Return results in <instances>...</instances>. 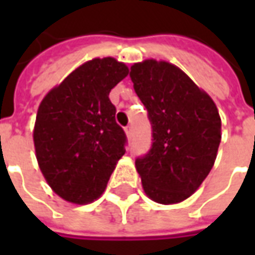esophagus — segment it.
I'll use <instances>...</instances> for the list:
<instances>
[{
	"instance_id": "obj_1",
	"label": "esophagus",
	"mask_w": 255,
	"mask_h": 255,
	"mask_svg": "<svg viewBox=\"0 0 255 255\" xmlns=\"http://www.w3.org/2000/svg\"><path fill=\"white\" fill-rule=\"evenodd\" d=\"M124 131H126V135H127L128 139L132 136V128H131V126H128V127L124 128Z\"/></svg>"
}]
</instances>
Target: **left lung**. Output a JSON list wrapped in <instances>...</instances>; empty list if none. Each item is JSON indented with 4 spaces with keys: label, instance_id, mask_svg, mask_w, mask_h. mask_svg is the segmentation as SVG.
Here are the masks:
<instances>
[{
    "label": "left lung",
    "instance_id": "1",
    "mask_svg": "<svg viewBox=\"0 0 255 255\" xmlns=\"http://www.w3.org/2000/svg\"><path fill=\"white\" fill-rule=\"evenodd\" d=\"M129 76L153 128L149 154L135 161L144 194L161 205L183 202L214 165L221 142L217 106L187 73L168 61L135 63Z\"/></svg>",
    "mask_w": 255,
    "mask_h": 255
}]
</instances>
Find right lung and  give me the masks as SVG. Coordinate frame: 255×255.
I'll return each instance as SVG.
<instances>
[{
	"instance_id": "add662e5",
	"label": "right lung",
	"mask_w": 255,
	"mask_h": 255,
	"mask_svg": "<svg viewBox=\"0 0 255 255\" xmlns=\"http://www.w3.org/2000/svg\"><path fill=\"white\" fill-rule=\"evenodd\" d=\"M128 72L116 58H93L39 104L32 131L36 161L47 184L67 202L98 199L126 153V133L109 93Z\"/></svg>"
}]
</instances>
